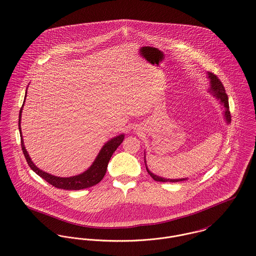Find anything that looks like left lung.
Here are the masks:
<instances>
[{
	"label": "left lung",
	"mask_w": 256,
	"mask_h": 256,
	"mask_svg": "<svg viewBox=\"0 0 256 256\" xmlns=\"http://www.w3.org/2000/svg\"><path fill=\"white\" fill-rule=\"evenodd\" d=\"M208 74V78L210 80V88H209V92L220 102V104L224 107V116L225 120L227 122L228 124L230 122V113L228 111V98L226 90L224 88V86L222 84V82H220V80L212 72H207ZM144 162H145V166H146V170L148 172V174L151 176V178L156 180V182H184L188 178H165L162 176H159L155 174H153L152 172L148 169L147 165H146V160H145V153H144Z\"/></svg>",
	"instance_id": "1"
}]
</instances>
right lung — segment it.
I'll list each match as a JSON object with an SVG mask.
<instances>
[{
    "label": "right lung",
    "instance_id": "obj_1",
    "mask_svg": "<svg viewBox=\"0 0 256 256\" xmlns=\"http://www.w3.org/2000/svg\"><path fill=\"white\" fill-rule=\"evenodd\" d=\"M26 98L24 101V105L26 102ZM24 105L20 111L18 128H20V140H22L20 143H22V152L24 154L26 162H28L29 167L31 168V170H33V172H35L38 176H40L43 180H45L47 182H49L53 186H55L57 188L66 190H84V188L93 186L102 180V178H104V176L106 174L108 163H109L113 153L124 138V134H122L118 136H114L109 142H106L103 145V147L101 148L100 152L98 153V155H97L96 159L94 160V162L92 163V165L86 172H84L78 176H68V178H62V176H53L51 174H48V172L37 168V166H35V164L31 161L29 154L24 147V138H22V128H20V120H22V113Z\"/></svg>",
    "mask_w": 256,
    "mask_h": 256
}]
</instances>
